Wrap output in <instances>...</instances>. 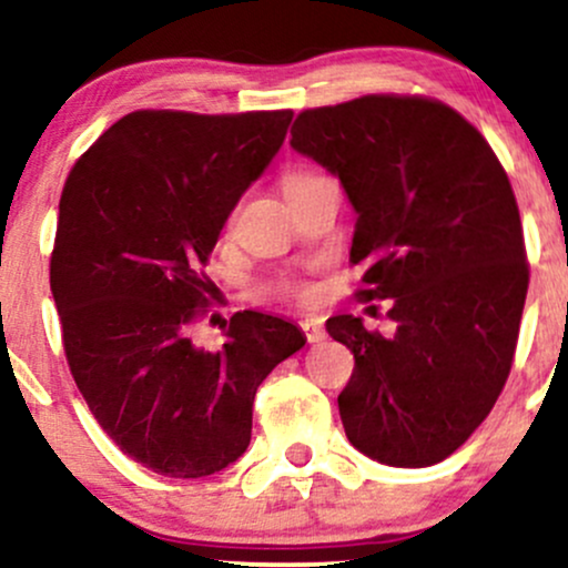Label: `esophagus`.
Returning a JSON list of instances; mask_svg holds the SVG:
<instances>
[{
  "label": "esophagus",
  "mask_w": 568,
  "mask_h": 568,
  "mask_svg": "<svg viewBox=\"0 0 568 568\" xmlns=\"http://www.w3.org/2000/svg\"><path fill=\"white\" fill-rule=\"evenodd\" d=\"M303 332H305V337H308V343H322V339L326 337L324 324L318 322V318H305Z\"/></svg>",
  "instance_id": "34e87169"
}]
</instances>
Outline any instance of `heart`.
<instances>
[{"instance_id": "1", "label": "heart", "mask_w": 568, "mask_h": 568, "mask_svg": "<svg viewBox=\"0 0 568 568\" xmlns=\"http://www.w3.org/2000/svg\"><path fill=\"white\" fill-rule=\"evenodd\" d=\"M300 175H305V172H295V175L286 178L284 183H290V180H295ZM282 292H284V295H292V297H297V300H311L313 297V290H311L308 284H284Z\"/></svg>"}]
</instances>
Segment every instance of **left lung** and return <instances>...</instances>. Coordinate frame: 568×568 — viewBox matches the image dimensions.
<instances>
[{
	"label": "left lung",
	"mask_w": 568,
	"mask_h": 568,
	"mask_svg": "<svg viewBox=\"0 0 568 568\" xmlns=\"http://www.w3.org/2000/svg\"><path fill=\"white\" fill-rule=\"evenodd\" d=\"M290 145L339 178L356 210L358 300H390L396 335L356 316L326 332L356 366L337 396L348 442L393 468H428L497 404L529 290L508 172L442 100L364 95L297 113Z\"/></svg>",
	"instance_id": "8db88e82"
}]
</instances>
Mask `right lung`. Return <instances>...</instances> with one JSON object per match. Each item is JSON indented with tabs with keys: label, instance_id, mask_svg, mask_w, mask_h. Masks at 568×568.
<instances>
[{
	"label": "right lung",
	"instance_id": "right-lung-1",
	"mask_svg": "<svg viewBox=\"0 0 568 568\" xmlns=\"http://www.w3.org/2000/svg\"><path fill=\"white\" fill-rule=\"evenodd\" d=\"M290 122V109L132 111L65 178L50 257L65 362L100 428L159 476L236 463L260 383L305 345L257 311L220 324V351L189 335L215 295L202 268L220 231Z\"/></svg>",
	"mask_w": 568,
	"mask_h": 568
}]
</instances>
